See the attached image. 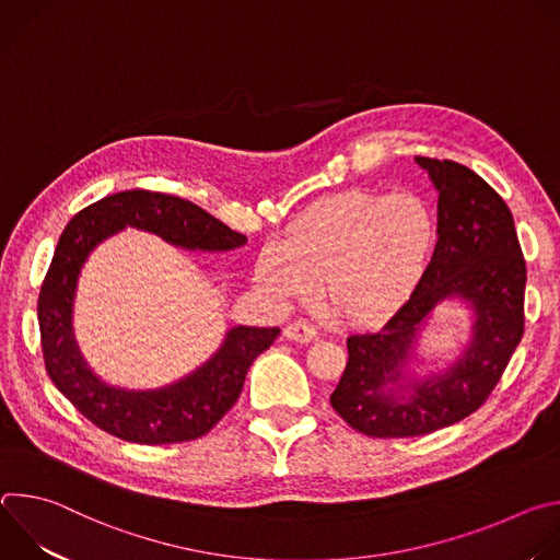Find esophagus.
Instances as JSON below:
<instances>
[{
    "label": "esophagus",
    "instance_id": "esophagus-1",
    "mask_svg": "<svg viewBox=\"0 0 560 560\" xmlns=\"http://www.w3.org/2000/svg\"><path fill=\"white\" fill-rule=\"evenodd\" d=\"M283 335L285 339L290 341H301V343H310V341H316L318 339V330L305 322H294L290 326L283 328Z\"/></svg>",
    "mask_w": 560,
    "mask_h": 560
}]
</instances>
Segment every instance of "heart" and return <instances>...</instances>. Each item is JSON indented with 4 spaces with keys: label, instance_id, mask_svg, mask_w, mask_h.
Returning <instances> with one entry per match:
<instances>
[{
    "label": "heart",
    "instance_id": "b5f03b06",
    "mask_svg": "<svg viewBox=\"0 0 560 560\" xmlns=\"http://www.w3.org/2000/svg\"><path fill=\"white\" fill-rule=\"evenodd\" d=\"M434 214L412 192L348 190L305 210L257 264L259 285L277 301L305 299L322 281L330 310L370 324L401 305L434 246Z\"/></svg>",
    "mask_w": 560,
    "mask_h": 560
}]
</instances>
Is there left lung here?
<instances>
[{"mask_svg":"<svg viewBox=\"0 0 560 560\" xmlns=\"http://www.w3.org/2000/svg\"><path fill=\"white\" fill-rule=\"evenodd\" d=\"M439 190V242L419 285L376 332L348 337V363L330 396L335 412L374 439L421 436L463 421L501 381L525 330L527 268L501 195L450 159L417 156ZM477 312L475 339L441 377L394 397L397 365L409 355L422 318L443 298Z\"/></svg>","mask_w":560,"mask_h":560,"instance_id":"8db88e82","label":"left lung"}]
</instances>
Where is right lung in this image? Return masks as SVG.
<instances>
[{
    "mask_svg": "<svg viewBox=\"0 0 560 560\" xmlns=\"http://www.w3.org/2000/svg\"><path fill=\"white\" fill-rule=\"evenodd\" d=\"M124 225L150 230L190 250H232L246 244L244 234L166 192L135 188L79 210L59 236L37 299L44 365L55 387L100 430L143 445L195 441L236 404L253 361L275 343L279 328H232L203 368L164 389L128 392L102 383L77 352L70 305L89 253Z\"/></svg>",
    "mask_w": 560,
    "mask_h": 560,
    "instance_id": "1",
    "label": "right lung"
}]
</instances>
